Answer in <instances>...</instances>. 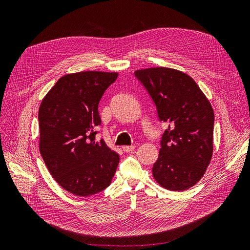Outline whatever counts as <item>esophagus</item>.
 <instances>
[{"label":"esophagus","mask_w":250,"mask_h":250,"mask_svg":"<svg viewBox=\"0 0 250 250\" xmlns=\"http://www.w3.org/2000/svg\"><path fill=\"white\" fill-rule=\"evenodd\" d=\"M135 149V146L134 145H131V146H123V150L125 151V152H130V151L134 150Z\"/></svg>","instance_id":"obj_1"}]
</instances>
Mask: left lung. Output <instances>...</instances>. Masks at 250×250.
I'll list each match as a JSON object with an SVG mask.
<instances>
[{"instance_id":"1","label":"left lung","mask_w":250,"mask_h":250,"mask_svg":"<svg viewBox=\"0 0 250 250\" xmlns=\"http://www.w3.org/2000/svg\"><path fill=\"white\" fill-rule=\"evenodd\" d=\"M168 124L152 174L170 191H185L202 178L213 155L214 110L208 98L188 74L170 67L134 72Z\"/></svg>"}]
</instances>
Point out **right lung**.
Returning <instances> with one entry per match:
<instances>
[{"label":"right lung","instance_id":"right-lung-1","mask_svg":"<svg viewBox=\"0 0 250 250\" xmlns=\"http://www.w3.org/2000/svg\"><path fill=\"white\" fill-rule=\"evenodd\" d=\"M118 73L66 74L42 99L39 110L40 152L56 183L69 193L87 197L106 188L120 156L104 140L98 105Z\"/></svg>","mask_w":250,"mask_h":250}]
</instances>
